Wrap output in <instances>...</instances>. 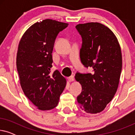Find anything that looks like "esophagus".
I'll return each mask as SVG.
<instances>
[{"label": "esophagus", "mask_w": 135, "mask_h": 135, "mask_svg": "<svg viewBox=\"0 0 135 135\" xmlns=\"http://www.w3.org/2000/svg\"><path fill=\"white\" fill-rule=\"evenodd\" d=\"M68 79L69 82H73V81L74 80V77L73 75H72V76L68 77Z\"/></svg>", "instance_id": "esophagus-1"}]
</instances>
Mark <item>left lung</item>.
Wrapping results in <instances>:
<instances>
[{"label": "left lung", "instance_id": "obj_1", "mask_svg": "<svg viewBox=\"0 0 135 135\" xmlns=\"http://www.w3.org/2000/svg\"><path fill=\"white\" fill-rule=\"evenodd\" d=\"M75 28L82 39L81 62L93 69L92 73L75 74L82 88L77 102L87 113H99L117 91L122 68L120 47L112 31L102 24H79Z\"/></svg>", "mask_w": 135, "mask_h": 135}]
</instances>
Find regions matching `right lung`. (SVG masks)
<instances>
[{
	"label": "right lung",
	"instance_id": "obj_1",
	"mask_svg": "<svg viewBox=\"0 0 135 135\" xmlns=\"http://www.w3.org/2000/svg\"><path fill=\"white\" fill-rule=\"evenodd\" d=\"M68 23L47 19L34 24L20 40L16 68L22 90L40 110H50L58 104L66 80L58 70L53 73L52 51L59 32Z\"/></svg>",
	"mask_w": 135,
	"mask_h": 135
}]
</instances>
